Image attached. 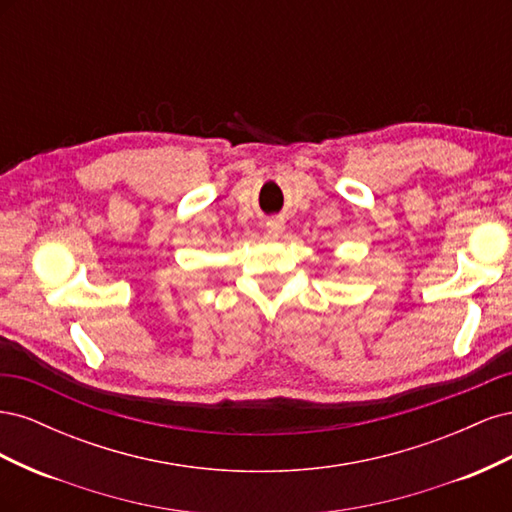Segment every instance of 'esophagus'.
Segmentation results:
<instances>
[{"label":"esophagus","instance_id":"34e87169","mask_svg":"<svg viewBox=\"0 0 512 512\" xmlns=\"http://www.w3.org/2000/svg\"><path fill=\"white\" fill-rule=\"evenodd\" d=\"M267 226H269V230L273 232V235H280V232L284 230V222L282 220H271V222H267Z\"/></svg>","mask_w":512,"mask_h":512}]
</instances>
